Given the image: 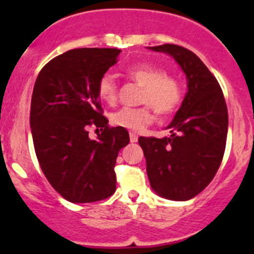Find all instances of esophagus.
I'll return each instance as SVG.
<instances>
[{
  "label": "esophagus",
  "mask_w": 254,
  "mask_h": 254,
  "mask_svg": "<svg viewBox=\"0 0 254 254\" xmlns=\"http://www.w3.org/2000/svg\"><path fill=\"white\" fill-rule=\"evenodd\" d=\"M137 139H139V136H137L135 132H130V141L131 142H137Z\"/></svg>",
  "instance_id": "34e87169"
}]
</instances>
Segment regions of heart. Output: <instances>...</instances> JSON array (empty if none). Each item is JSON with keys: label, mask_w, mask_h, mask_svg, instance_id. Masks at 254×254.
Returning a JSON list of instances; mask_svg holds the SVG:
<instances>
[{"label": "heart", "mask_w": 254, "mask_h": 254, "mask_svg": "<svg viewBox=\"0 0 254 254\" xmlns=\"http://www.w3.org/2000/svg\"><path fill=\"white\" fill-rule=\"evenodd\" d=\"M127 75L142 86L140 102L148 106L139 108L124 107L114 112L111 117L114 125L130 131H140L152 122L150 105L158 115L171 114L178 107L182 99L181 84L176 78L165 75V71L160 67L150 64H136L127 68ZM97 92L103 103L113 106L118 96L114 77L112 75H104L99 79Z\"/></svg>", "instance_id": "obj_1"}]
</instances>
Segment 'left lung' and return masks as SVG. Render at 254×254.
Instances as JSON below:
<instances>
[{"instance_id":"8db88e82","label":"left lung","mask_w":254,"mask_h":254,"mask_svg":"<svg viewBox=\"0 0 254 254\" xmlns=\"http://www.w3.org/2000/svg\"><path fill=\"white\" fill-rule=\"evenodd\" d=\"M172 56L187 93L162 139L139 137L151 188L168 200L194 198L212 181L224 157L229 115L219 82L194 53L173 44L147 47Z\"/></svg>"}]
</instances>
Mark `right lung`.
I'll return each instance as SVG.
<instances>
[{
	"label": "right lung",
	"mask_w": 254,
	"mask_h": 254,
	"mask_svg": "<svg viewBox=\"0 0 254 254\" xmlns=\"http://www.w3.org/2000/svg\"><path fill=\"white\" fill-rule=\"evenodd\" d=\"M120 51L68 50L48 63L35 81L29 118L35 153L49 183L71 203L103 200L115 191V161L129 132L108 127L97 87ZM89 125L101 127L96 140L89 139Z\"/></svg>",
	"instance_id": "obj_1"
}]
</instances>
